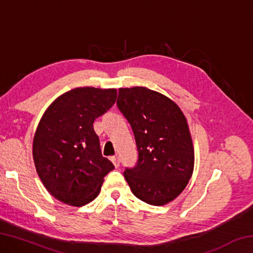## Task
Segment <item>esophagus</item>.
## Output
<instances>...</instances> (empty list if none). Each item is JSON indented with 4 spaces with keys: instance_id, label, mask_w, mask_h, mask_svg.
I'll return each instance as SVG.
<instances>
[{
    "instance_id": "obj_1",
    "label": "esophagus",
    "mask_w": 253,
    "mask_h": 253,
    "mask_svg": "<svg viewBox=\"0 0 253 253\" xmlns=\"http://www.w3.org/2000/svg\"><path fill=\"white\" fill-rule=\"evenodd\" d=\"M111 162L114 163V165H115V168H119V164H121V161H119V157H117V156H114V157H111Z\"/></svg>"
}]
</instances>
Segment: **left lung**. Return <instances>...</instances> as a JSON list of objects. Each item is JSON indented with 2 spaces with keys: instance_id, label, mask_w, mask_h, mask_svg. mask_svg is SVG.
Wrapping results in <instances>:
<instances>
[{
  "instance_id": "1",
  "label": "left lung",
  "mask_w": 253,
  "mask_h": 253,
  "mask_svg": "<svg viewBox=\"0 0 253 253\" xmlns=\"http://www.w3.org/2000/svg\"><path fill=\"white\" fill-rule=\"evenodd\" d=\"M117 106L134 131L138 162L124 172L136 198L162 207L186 187L194 169L187 119L174 100L146 87L119 88Z\"/></svg>"
}]
</instances>
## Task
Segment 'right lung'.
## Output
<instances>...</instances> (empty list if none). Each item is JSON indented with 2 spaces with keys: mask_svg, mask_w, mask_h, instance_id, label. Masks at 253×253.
Returning <instances> with one entry per match:
<instances>
[{
  "mask_svg": "<svg viewBox=\"0 0 253 253\" xmlns=\"http://www.w3.org/2000/svg\"><path fill=\"white\" fill-rule=\"evenodd\" d=\"M116 98L115 88L79 87L59 96L42 115L33 137V161L46 191L60 202H91L115 169L101 155L92 124Z\"/></svg>",
  "mask_w": 253,
  "mask_h": 253,
  "instance_id": "1",
  "label": "right lung"
}]
</instances>
